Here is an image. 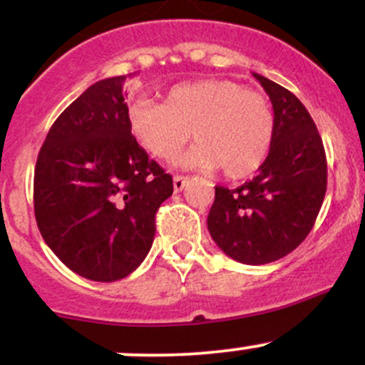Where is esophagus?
Wrapping results in <instances>:
<instances>
[{"label":"esophagus","mask_w":365,"mask_h":365,"mask_svg":"<svg viewBox=\"0 0 365 365\" xmlns=\"http://www.w3.org/2000/svg\"><path fill=\"white\" fill-rule=\"evenodd\" d=\"M187 177H182V175H177V177L173 178V188L175 192H182L183 187L187 185Z\"/></svg>","instance_id":"1"}]
</instances>
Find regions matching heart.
Returning <instances> with one entry per match:
<instances>
[{"label": "heart", "mask_w": 365, "mask_h": 365, "mask_svg": "<svg viewBox=\"0 0 365 365\" xmlns=\"http://www.w3.org/2000/svg\"><path fill=\"white\" fill-rule=\"evenodd\" d=\"M128 128L142 149L171 161L190 139L197 142L182 159L187 168L220 170L244 178L262 166L274 133V116L262 94L225 78L175 83L161 103L133 99Z\"/></svg>", "instance_id": "b5f03b06"}]
</instances>
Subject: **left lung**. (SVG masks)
<instances>
[{
	"mask_svg": "<svg viewBox=\"0 0 365 365\" xmlns=\"http://www.w3.org/2000/svg\"><path fill=\"white\" fill-rule=\"evenodd\" d=\"M254 77L273 104L269 154L257 177L242 187H215L207 228L226 255L259 266L284 257L309 235L324 200L328 165L316 123L297 96Z\"/></svg>",
	"mask_w": 365,
	"mask_h": 365,
	"instance_id": "8db88e82",
	"label": "left lung"
}]
</instances>
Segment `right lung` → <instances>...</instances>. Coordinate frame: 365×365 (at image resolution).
<instances>
[{
  "mask_svg": "<svg viewBox=\"0 0 365 365\" xmlns=\"http://www.w3.org/2000/svg\"><path fill=\"white\" fill-rule=\"evenodd\" d=\"M127 75L99 81L58 116L39 150L34 212L49 249L73 273L116 282L144 261L173 178L137 144Z\"/></svg>",
  "mask_w": 365,
  "mask_h": 365,
  "instance_id": "add662e5",
  "label": "right lung"
}]
</instances>
